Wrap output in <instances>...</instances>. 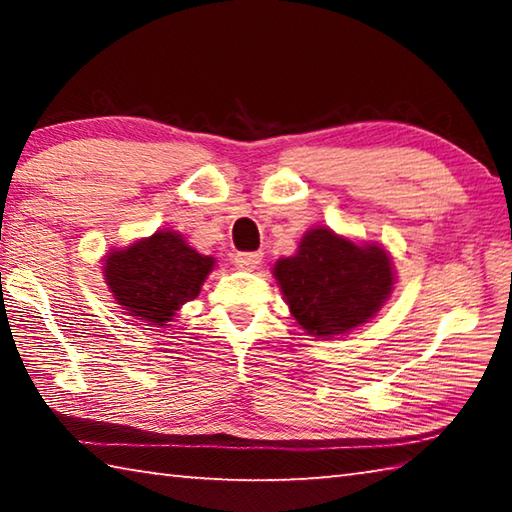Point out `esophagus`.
<instances>
[{
	"label": "esophagus",
	"instance_id": "1",
	"mask_svg": "<svg viewBox=\"0 0 512 512\" xmlns=\"http://www.w3.org/2000/svg\"><path fill=\"white\" fill-rule=\"evenodd\" d=\"M262 264V253H237L235 255V266L241 271H255V268Z\"/></svg>",
	"mask_w": 512,
	"mask_h": 512
}]
</instances>
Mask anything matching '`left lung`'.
I'll use <instances>...</instances> for the list:
<instances>
[{"mask_svg":"<svg viewBox=\"0 0 512 512\" xmlns=\"http://www.w3.org/2000/svg\"><path fill=\"white\" fill-rule=\"evenodd\" d=\"M291 316L316 339H334L366 325L395 289L391 253L359 244L316 225L300 239L296 255L273 266Z\"/></svg>","mask_w":512,"mask_h":512,"instance_id":"8db88e82","label":"left lung"}]
</instances>
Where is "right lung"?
Masks as SVG:
<instances>
[{
  "label": "right lung",
  "mask_w": 512,
  "mask_h": 512,
  "mask_svg": "<svg viewBox=\"0 0 512 512\" xmlns=\"http://www.w3.org/2000/svg\"><path fill=\"white\" fill-rule=\"evenodd\" d=\"M216 259L201 255L176 230H155L103 255V282L133 323L162 327L201 293Z\"/></svg>",
  "instance_id": "obj_1"
}]
</instances>
